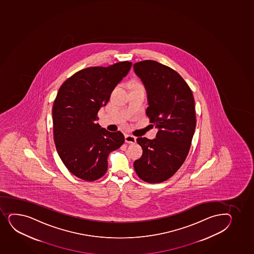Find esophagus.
I'll list each match as a JSON object with an SVG mask.
<instances>
[{"mask_svg":"<svg viewBox=\"0 0 254 254\" xmlns=\"http://www.w3.org/2000/svg\"><path fill=\"white\" fill-rule=\"evenodd\" d=\"M136 137L133 136H131V135H126L125 136V142L127 143H131V144H133V143H136Z\"/></svg>","mask_w":254,"mask_h":254,"instance_id":"1","label":"esophagus"}]
</instances>
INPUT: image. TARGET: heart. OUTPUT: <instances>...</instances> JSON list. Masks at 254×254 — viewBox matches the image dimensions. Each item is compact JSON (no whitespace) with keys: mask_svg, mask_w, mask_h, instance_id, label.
Segmentation results:
<instances>
[{"mask_svg":"<svg viewBox=\"0 0 254 254\" xmlns=\"http://www.w3.org/2000/svg\"><path fill=\"white\" fill-rule=\"evenodd\" d=\"M131 85H133V86H138V85H140L138 83H136V82H132Z\"/></svg>","mask_w":254,"mask_h":254,"instance_id":"heart-1","label":"heart"}]
</instances>
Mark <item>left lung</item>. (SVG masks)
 <instances>
[{
	"instance_id": "1",
	"label": "left lung",
	"mask_w": 254,
	"mask_h": 254,
	"mask_svg": "<svg viewBox=\"0 0 254 254\" xmlns=\"http://www.w3.org/2000/svg\"><path fill=\"white\" fill-rule=\"evenodd\" d=\"M133 68L147 90L146 114L158 129L155 139H136L142 155L134 169L145 182L161 183L177 172L188 155L196 125L194 96L185 79L168 66L144 60Z\"/></svg>"
}]
</instances>
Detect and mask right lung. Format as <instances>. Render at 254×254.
I'll return each mask as SVG.
<instances>
[{
	"instance_id": "obj_1",
	"label": "right lung",
	"mask_w": 254,
	"mask_h": 254,
	"mask_svg": "<svg viewBox=\"0 0 254 254\" xmlns=\"http://www.w3.org/2000/svg\"><path fill=\"white\" fill-rule=\"evenodd\" d=\"M131 63L89 67L64 82L53 105L54 139L58 153L69 172L94 181L107 173V158L124 143L121 131L111 132L96 123L101 107L128 73Z\"/></svg>"
}]
</instances>
